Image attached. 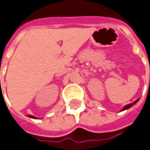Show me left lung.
<instances>
[{
	"mask_svg": "<svg viewBox=\"0 0 150 150\" xmlns=\"http://www.w3.org/2000/svg\"><path fill=\"white\" fill-rule=\"evenodd\" d=\"M138 101H139V99H137V100H136V101H135L133 103H130V104H128V105H126V106H124V107H123V108L122 109V110H125V109H128V108H131V107H132L133 105H135V103L138 102Z\"/></svg>",
	"mask_w": 150,
	"mask_h": 150,
	"instance_id": "left-lung-1",
	"label": "left lung"
}]
</instances>
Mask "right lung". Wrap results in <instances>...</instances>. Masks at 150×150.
Wrapping results in <instances>:
<instances>
[{"instance_id":"right-lung-1","label":"right lung","mask_w":150,"mask_h":150,"mask_svg":"<svg viewBox=\"0 0 150 150\" xmlns=\"http://www.w3.org/2000/svg\"><path fill=\"white\" fill-rule=\"evenodd\" d=\"M29 117H31V118H35V116H33V115H29Z\"/></svg>"}]
</instances>
